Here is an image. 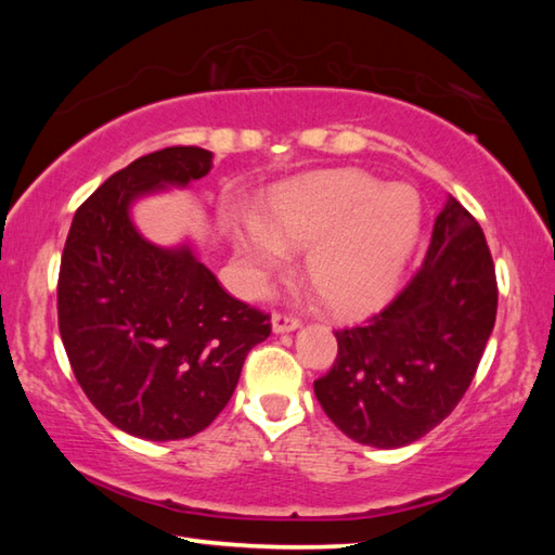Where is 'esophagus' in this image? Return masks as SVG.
<instances>
[{"label":"esophagus","mask_w":555,"mask_h":555,"mask_svg":"<svg viewBox=\"0 0 555 555\" xmlns=\"http://www.w3.org/2000/svg\"><path fill=\"white\" fill-rule=\"evenodd\" d=\"M300 326L298 317H291V314H281L276 312L271 317V328H274V334H288V332H296Z\"/></svg>","instance_id":"esophagus-1"}]
</instances>
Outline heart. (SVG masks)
<instances>
[{
	"instance_id": "b5f03b06",
	"label": "heart",
	"mask_w": 555,
	"mask_h": 555,
	"mask_svg": "<svg viewBox=\"0 0 555 555\" xmlns=\"http://www.w3.org/2000/svg\"><path fill=\"white\" fill-rule=\"evenodd\" d=\"M422 223L405 183L382 185L360 169H332L276 188L264 219H247L235 245L257 274L286 264V247H308L305 271L336 314H362L391 296Z\"/></svg>"
}]
</instances>
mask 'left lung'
<instances>
[{
	"label": "left lung",
	"mask_w": 555,
	"mask_h": 555,
	"mask_svg": "<svg viewBox=\"0 0 555 555\" xmlns=\"http://www.w3.org/2000/svg\"><path fill=\"white\" fill-rule=\"evenodd\" d=\"M499 308L477 219L448 197L420 269L367 324L336 332L314 396L352 441L400 448L441 424L473 384Z\"/></svg>",
	"instance_id": "1"
}]
</instances>
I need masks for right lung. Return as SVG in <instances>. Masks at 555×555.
<instances>
[{"label": "right lung", "mask_w": 555, "mask_h": 555, "mask_svg": "<svg viewBox=\"0 0 555 555\" xmlns=\"http://www.w3.org/2000/svg\"><path fill=\"white\" fill-rule=\"evenodd\" d=\"M211 169L203 147H164L109 176L76 209L56 284L59 334L82 391L114 427L147 441L207 429L269 314L229 296L188 245L159 247L131 203Z\"/></svg>", "instance_id": "add662e5"}]
</instances>
